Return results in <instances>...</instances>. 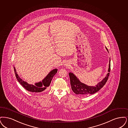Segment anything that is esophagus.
Instances as JSON below:
<instances>
[{
	"label": "esophagus",
	"instance_id": "esophagus-1",
	"mask_svg": "<svg viewBox=\"0 0 128 128\" xmlns=\"http://www.w3.org/2000/svg\"><path fill=\"white\" fill-rule=\"evenodd\" d=\"M65 66H66V64H65Z\"/></svg>",
	"mask_w": 128,
	"mask_h": 128
}]
</instances>
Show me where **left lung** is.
<instances>
[{"mask_svg":"<svg viewBox=\"0 0 128 128\" xmlns=\"http://www.w3.org/2000/svg\"><path fill=\"white\" fill-rule=\"evenodd\" d=\"M106 49L108 51V49ZM110 59L109 66L108 69V72L106 74V76L103 79L98 83L95 86H89L83 83L80 81V80L73 73L70 72L69 73V78L70 79V83L71 86V88L72 91L76 94L82 95L92 94L98 91L106 84L110 76Z\"/></svg>","mask_w":128,"mask_h":128,"instance_id":"obj_1","label":"left lung"}]
</instances>
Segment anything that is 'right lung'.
I'll list each match as a JSON object with an SVG mask.
<instances>
[{
    "label": "right lung",
    "mask_w": 128,
    "mask_h": 128,
    "mask_svg": "<svg viewBox=\"0 0 128 128\" xmlns=\"http://www.w3.org/2000/svg\"><path fill=\"white\" fill-rule=\"evenodd\" d=\"M14 70L16 77L18 82L20 84L22 85V86L25 89H26L28 91L34 93L42 92L46 89L47 88L50 86L52 79L54 76L57 73L58 70L57 69H53L42 80V81L36 83L34 84H28L27 82L23 81L22 78H20V77L17 74L15 67L14 66Z\"/></svg>",
    "instance_id": "1"
}]
</instances>
